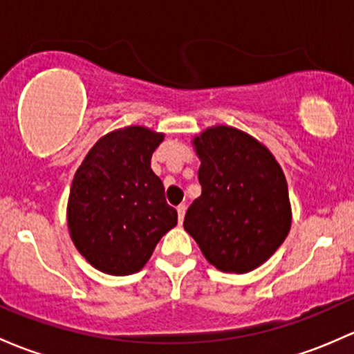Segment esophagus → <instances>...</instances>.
<instances>
[{
	"instance_id": "esophagus-1",
	"label": "esophagus",
	"mask_w": 354,
	"mask_h": 354,
	"mask_svg": "<svg viewBox=\"0 0 354 354\" xmlns=\"http://www.w3.org/2000/svg\"><path fill=\"white\" fill-rule=\"evenodd\" d=\"M178 218H180V222H183V218H185V212H187V207L185 205H178Z\"/></svg>"
}]
</instances>
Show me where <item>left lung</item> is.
I'll use <instances>...</instances> for the list:
<instances>
[{"label": "left lung", "instance_id": "left-lung-1", "mask_svg": "<svg viewBox=\"0 0 354 354\" xmlns=\"http://www.w3.org/2000/svg\"><path fill=\"white\" fill-rule=\"evenodd\" d=\"M202 195L185 230L210 265L248 273L280 248L292 225L288 187L274 156L239 129L217 125L193 139Z\"/></svg>", "mask_w": 354, "mask_h": 354}]
</instances>
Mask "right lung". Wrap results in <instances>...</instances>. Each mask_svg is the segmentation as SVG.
I'll use <instances>...</instances> for the list:
<instances>
[{
	"label": "right lung",
	"instance_id": "1",
	"mask_svg": "<svg viewBox=\"0 0 354 354\" xmlns=\"http://www.w3.org/2000/svg\"><path fill=\"white\" fill-rule=\"evenodd\" d=\"M165 133L130 125L103 136L71 185L68 227L84 259L106 274L137 273L178 224L165 187L151 169Z\"/></svg>",
	"mask_w": 354,
	"mask_h": 354
}]
</instances>
